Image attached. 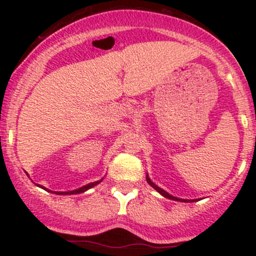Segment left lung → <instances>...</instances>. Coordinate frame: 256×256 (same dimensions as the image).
I'll return each mask as SVG.
<instances>
[{
    "instance_id": "left-lung-1",
    "label": "left lung",
    "mask_w": 256,
    "mask_h": 256,
    "mask_svg": "<svg viewBox=\"0 0 256 256\" xmlns=\"http://www.w3.org/2000/svg\"><path fill=\"white\" fill-rule=\"evenodd\" d=\"M146 182H148V183L150 184L154 188V189L156 190L158 192H160L161 195H162V196H165V198H170V200H174V201H180V202H190V201H188V200H182V198H174V196L170 195V194H168V192H166L165 190H162V189H161V188H158V185H155L154 183H152V182L150 180V179H149L148 176H146ZM194 201H195V200H194Z\"/></svg>"
}]
</instances>
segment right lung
Instances as JSON below:
<instances>
[{"mask_svg": "<svg viewBox=\"0 0 256 256\" xmlns=\"http://www.w3.org/2000/svg\"><path fill=\"white\" fill-rule=\"evenodd\" d=\"M101 180H102V179H101ZM101 180L94 182V183H90V184H86V185H84V186L79 188V189L72 190V192H55L54 194H58V195H73V194H80V192H86V190L90 189V188H92V186H95V185H98ZM44 189H46V188H44Z\"/></svg>", "mask_w": 256, "mask_h": 256, "instance_id": "obj_1", "label": "right lung"}]
</instances>
